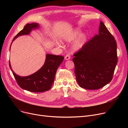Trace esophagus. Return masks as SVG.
Here are the masks:
<instances>
[{
  "label": "esophagus",
  "instance_id": "34e87169",
  "mask_svg": "<svg viewBox=\"0 0 128 128\" xmlns=\"http://www.w3.org/2000/svg\"><path fill=\"white\" fill-rule=\"evenodd\" d=\"M70 56L69 54L66 55V56H65V60H70Z\"/></svg>",
  "mask_w": 128,
  "mask_h": 128
}]
</instances>
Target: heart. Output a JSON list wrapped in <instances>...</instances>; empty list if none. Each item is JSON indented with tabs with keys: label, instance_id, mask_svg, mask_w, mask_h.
<instances>
[{
	"label": "heart",
	"instance_id": "1",
	"mask_svg": "<svg viewBox=\"0 0 128 128\" xmlns=\"http://www.w3.org/2000/svg\"><path fill=\"white\" fill-rule=\"evenodd\" d=\"M82 30L78 28L74 29L72 30L65 32L62 36V39L66 42H71L76 38L75 41L73 42L72 47L74 51H78L81 49L84 46L87 38H88V34L86 32H81ZM59 44H60L58 43Z\"/></svg>",
	"mask_w": 128,
	"mask_h": 128
}]
</instances>
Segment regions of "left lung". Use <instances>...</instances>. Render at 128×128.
<instances>
[{
  "mask_svg": "<svg viewBox=\"0 0 128 128\" xmlns=\"http://www.w3.org/2000/svg\"><path fill=\"white\" fill-rule=\"evenodd\" d=\"M72 60L79 86L96 90L110 83L117 64L116 42L100 22L98 34L86 42L74 54Z\"/></svg>",
  "mask_w": 128,
  "mask_h": 128,
  "instance_id": "8db88e82",
  "label": "left lung"
}]
</instances>
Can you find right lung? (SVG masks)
<instances>
[{
    "mask_svg": "<svg viewBox=\"0 0 128 128\" xmlns=\"http://www.w3.org/2000/svg\"><path fill=\"white\" fill-rule=\"evenodd\" d=\"M39 28L40 26L38 23L27 24L24 28L13 39L12 43L18 37L29 35L32 30ZM63 60V56L46 54L45 62L42 68L32 74L24 77L16 74L11 68L10 61L9 66L18 86L21 88L32 92H43L51 89L54 80L56 70Z\"/></svg>",
    "mask_w": 128,
    "mask_h": 128,
    "instance_id": "obj_1",
    "label": "right lung"
}]
</instances>
